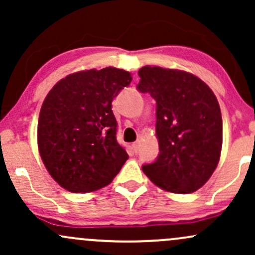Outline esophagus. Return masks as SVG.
I'll use <instances>...</instances> for the list:
<instances>
[{
    "mask_svg": "<svg viewBox=\"0 0 255 255\" xmlns=\"http://www.w3.org/2000/svg\"><path fill=\"white\" fill-rule=\"evenodd\" d=\"M133 148H134V151H135V153H137V152H139V146H140V141L139 140H137V141H135V142H133Z\"/></svg>",
    "mask_w": 255,
    "mask_h": 255,
    "instance_id": "obj_1",
    "label": "esophagus"
}]
</instances>
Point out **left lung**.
Listing matches in <instances>:
<instances>
[{
    "instance_id": "left-lung-1",
    "label": "left lung",
    "mask_w": 255,
    "mask_h": 255,
    "mask_svg": "<svg viewBox=\"0 0 255 255\" xmlns=\"http://www.w3.org/2000/svg\"><path fill=\"white\" fill-rule=\"evenodd\" d=\"M137 91L156 101L159 154L142 171L156 186L177 194L203 187L219 162L223 141L221 108L212 90L195 75L145 66Z\"/></svg>"
}]
</instances>
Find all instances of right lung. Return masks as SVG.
Here are the masks:
<instances>
[{"label":"right lung","instance_id":"add662e5","mask_svg":"<svg viewBox=\"0 0 255 255\" xmlns=\"http://www.w3.org/2000/svg\"><path fill=\"white\" fill-rule=\"evenodd\" d=\"M131 81L130 73L108 67L69 74L44 99L38 148L46 170L72 193L109 184L128 159L116 140L111 102Z\"/></svg>","mask_w":255,"mask_h":255}]
</instances>
